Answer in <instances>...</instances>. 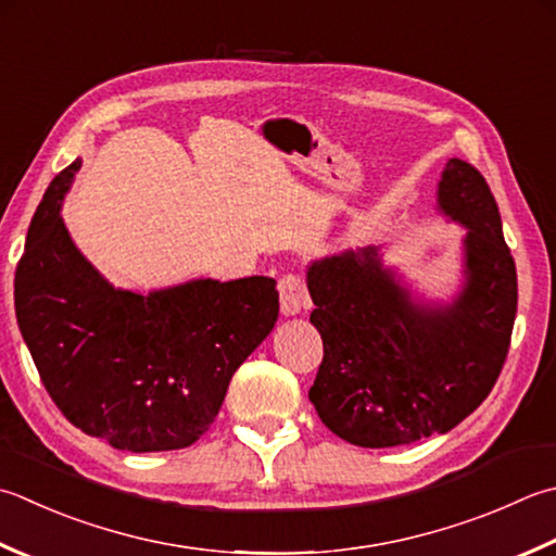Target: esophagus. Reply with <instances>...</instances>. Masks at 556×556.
<instances>
[{
	"label": "esophagus",
	"mask_w": 556,
	"mask_h": 556,
	"mask_svg": "<svg viewBox=\"0 0 556 556\" xmlns=\"http://www.w3.org/2000/svg\"><path fill=\"white\" fill-rule=\"evenodd\" d=\"M279 303L281 313L285 315H296L301 311H308L313 306L306 277L296 275V271H289L279 279Z\"/></svg>",
	"instance_id": "1"
}]
</instances>
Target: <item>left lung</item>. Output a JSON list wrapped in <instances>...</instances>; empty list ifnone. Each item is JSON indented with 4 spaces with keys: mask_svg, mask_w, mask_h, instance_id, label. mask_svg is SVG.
Segmentation results:
<instances>
[{
    "mask_svg": "<svg viewBox=\"0 0 556 556\" xmlns=\"http://www.w3.org/2000/svg\"><path fill=\"white\" fill-rule=\"evenodd\" d=\"M439 206L470 228L467 285L445 308L417 306L376 248L308 269L323 364L308 397L337 437L362 448L407 445L470 417L502 374L518 308L514 255L484 176L451 159Z\"/></svg>",
    "mask_w": 556,
    "mask_h": 556,
    "instance_id": "1",
    "label": "left lung"
}]
</instances>
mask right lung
Listing matches in <instances>:
<instances>
[{
    "mask_svg": "<svg viewBox=\"0 0 556 556\" xmlns=\"http://www.w3.org/2000/svg\"><path fill=\"white\" fill-rule=\"evenodd\" d=\"M76 159L50 182L16 265L18 330L54 405L117 451L188 448L279 315L277 281L198 279L141 296L113 289L74 248L60 204Z\"/></svg>",
    "mask_w": 556,
    "mask_h": 556,
    "instance_id": "1",
    "label": "right lung"
}]
</instances>
